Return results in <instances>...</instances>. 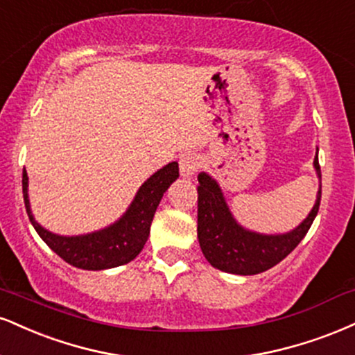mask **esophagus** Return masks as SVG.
Returning <instances> with one entry per match:
<instances>
[{
  "instance_id": "esophagus-1",
  "label": "esophagus",
  "mask_w": 355,
  "mask_h": 355,
  "mask_svg": "<svg viewBox=\"0 0 355 355\" xmlns=\"http://www.w3.org/2000/svg\"><path fill=\"white\" fill-rule=\"evenodd\" d=\"M178 164H180V175L183 178L193 177L200 168V160L193 152H183Z\"/></svg>"
}]
</instances>
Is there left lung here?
Here are the masks:
<instances>
[{"instance_id": "8db88e82", "label": "left lung", "mask_w": 355, "mask_h": 355, "mask_svg": "<svg viewBox=\"0 0 355 355\" xmlns=\"http://www.w3.org/2000/svg\"><path fill=\"white\" fill-rule=\"evenodd\" d=\"M314 168L319 178L315 203L296 228L281 234L251 232L240 225L226 203L218 182L208 173H198V241L207 261L216 270L251 276L268 271L283 261L300 245L319 211L321 203V166L318 152Z\"/></svg>"}]
</instances>
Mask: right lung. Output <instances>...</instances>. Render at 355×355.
I'll use <instances>...</instances> for the list:
<instances>
[{
	"label": "right lung",
	"mask_w": 355,
	"mask_h": 355,
	"mask_svg": "<svg viewBox=\"0 0 355 355\" xmlns=\"http://www.w3.org/2000/svg\"><path fill=\"white\" fill-rule=\"evenodd\" d=\"M178 178V164L162 166L142 183L125 213L112 225L78 236H62L42 228L34 218L28 195V173L23 172V196L29 221L42 241L66 263L80 270L101 271L127 264L142 251L162 196Z\"/></svg>",
	"instance_id": "obj_1"
}]
</instances>
